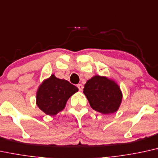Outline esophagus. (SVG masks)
I'll return each instance as SVG.
<instances>
[{"label":"esophagus","instance_id":"34e87169","mask_svg":"<svg viewBox=\"0 0 158 158\" xmlns=\"http://www.w3.org/2000/svg\"><path fill=\"white\" fill-rule=\"evenodd\" d=\"M77 87H78V88H79V90L82 91L83 88H84V86H83V85H81V84H79V85H77Z\"/></svg>","mask_w":158,"mask_h":158}]
</instances>
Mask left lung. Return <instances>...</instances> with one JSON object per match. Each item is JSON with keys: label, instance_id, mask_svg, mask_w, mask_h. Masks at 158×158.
<instances>
[{"label": "left lung", "instance_id": "obj_1", "mask_svg": "<svg viewBox=\"0 0 158 158\" xmlns=\"http://www.w3.org/2000/svg\"><path fill=\"white\" fill-rule=\"evenodd\" d=\"M83 93L90 107L102 114L116 112L123 97L120 87L115 81L98 75L87 81Z\"/></svg>", "mask_w": 158, "mask_h": 158}]
</instances>
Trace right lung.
Instances as JSON below:
<instances>
[{
    "label": "right lung",
    "mask_w": 158,
    "mask_h": 158,
    "mask_svg": "<svg viewBox=\"0 0 158 158\" xmlns=\"http://www.w3.org/2000/svg\"><path fill=\"white\" fill-rule=\"evenodd\" d=\"M79 90L78 87L54 74L38 87L36 96L37 107L48 115H55L65 107L68 98Z\"/></svg>",
    "instance_id": "obj_1"
}]
</instances>
